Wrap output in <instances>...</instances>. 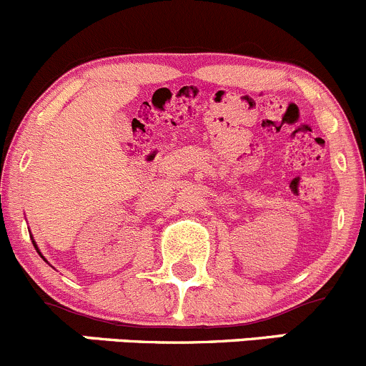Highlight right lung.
I'll use <instances>...</instances> for the list:
<instances>
[{
    "label": "right lung",
    "mask_w": 366,
    "mask_h": 366,
    "mask_svg": "<svg viewBox=\"0 0 366 366\" xmlns=\"http://www.w3.org/2000/svg\"><path fill=\"white\" fill-rule=\"evenodd\" d=\"M33 246H35V248H36V244H35V241H33ZM36 252H39V248H36ZM40 253V252H39Z\"/></svg>",
    "instance_id": "right-lung-1"
}]
</instances>
